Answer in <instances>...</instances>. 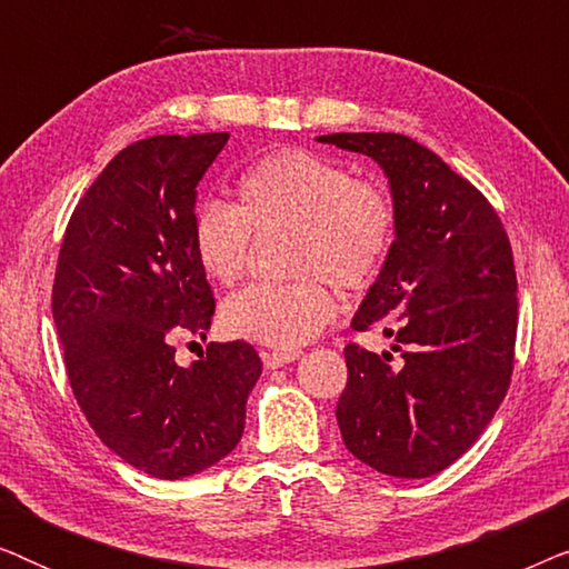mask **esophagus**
Listing matches in <instances>:
<instances>
[{
    "mask_svg": "<svg viewBox=\"0 0 569 569\" xmlns=\"http://www.w3.org/2000/svg\"><path fill=\"white\" fill-rule=\"evenodd\" d=\"M300 349H263L261 352V357H263V365H267V368H282V365H287V362H295V360H300Z\"/></svg>",
    "mask_w": 569,
    "mask_h": 569,
    "instance_id": "obj_1",
    "label": "esophagus"
}]
</instances>
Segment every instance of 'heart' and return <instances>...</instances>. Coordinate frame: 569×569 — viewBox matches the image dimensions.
Listing matches in <instances>:
<instances>
[{
  "mask_svg": "<svg viewBox=\"0 0 569 569\" xmlns=\"http://www.w3.org/2000/svg\"><path fill=\"white\" fill-rule=\"evenodd\" d=\"M240 204L204 201L193 212V251L207 277L236 284L253 232L290 230V282L248 284L222 306L232 337L298 347L337 316L333 284L365 290L383 271L396 238V204L383 183L300 147L256 160L238 181Z\"/></svg>",
  "mask_w": 569,
  "mask_h": 569,
  "instance_id": "1",
  "label": "heart"
}]
</instances>
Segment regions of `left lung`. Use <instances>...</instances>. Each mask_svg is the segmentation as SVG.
Listing matches in <instances>:
<instances>
[{"mask_svg": "<svg viewBox=\"0 0 569 569\" xmlns=\"http://www.w3.org/2000/svg\"><path fill=\"white\" fill-rule=\"evenodd\" d=\"M318 142L376 160L396 204L393 248L352 329H383L401 362L347 345L341 438L388 477H432L477 442L510 388L518 279L508 232L485 193L415 139L360 131Z\"/></svg>", "mask_w": 569, "mask_h": 569, "instance_id": "obj_1", "label": "left lung"}]
</instances>
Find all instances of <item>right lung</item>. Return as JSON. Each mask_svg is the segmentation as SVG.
Masks as SVG:
<instances>
[{"mask_svg":"<svg viewBox=\"0 0 569 569\" xmlns=\"http://www.w3.org/2000/svg\"><path fill=\"white\" fill-rule=\"evenodd\" d=\"M228 131L160 134L108 162L69 217L51 310L69 386L100 440L134 469L183 479L240 442L261 360L246 341L189 368L176 339H207L212 287L191 240L197 186Z\"/></svg>","mask_w":569,"mask_h":569,"instance_id":"add662e5","label":"right lung"}]
</instances>
